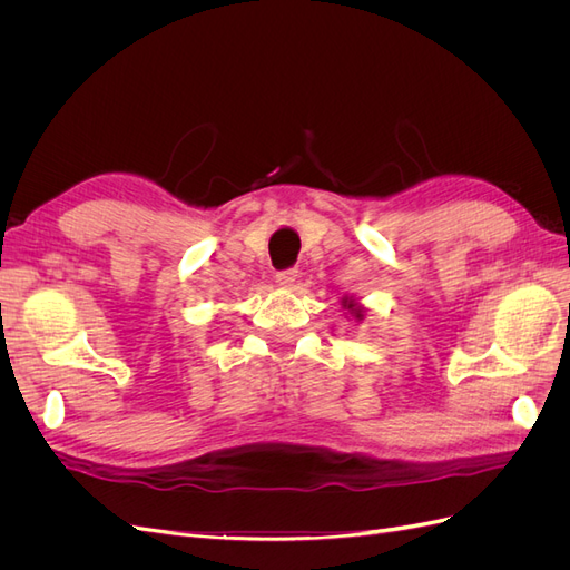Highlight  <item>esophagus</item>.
Returning <instances> with one entry per match:
<instances>
[{
  "mask_svg": "<svg viewBox=\"0 0 570 570\" xmlns=\"http://www.w3.org/2000/svg\"><path fill=\"white\" fill-rule=\"evenodd\" d=\"M297 268H285V271H278V273H275V283H278V285H292V283H295L297 281Z\"/></svg>",
  "mask_w": 570,
  "mask_h": 570,
  "instance_id": "34e87169",
  "label": "esophagus"
}]
</instances>
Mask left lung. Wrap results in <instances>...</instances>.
I'll use <instances>...</instances> for the list:
<instances>
[{
    "mask_svg": "<svg viewBox=\"0 0 570 570\" xmlns=\"http://www.w3.org/2000/svg\"><path fill=\"white\" fill-rule=\"evenodd\" d=\"M344 306H350V308H354V304H352V302L347 304V299H344ZM354 314H356V318H361V308H354Z\"/></svg>",
    "mask_w": 570,
    "mask_h": 570,
    "instance_id": "obj_1",
    "label": "left lung"
}]
</instances>
